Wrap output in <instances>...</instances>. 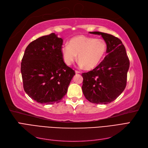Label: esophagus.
I'll return each instance as SVG.
<instances>
[{"label": "esophagus", "instance_id": "obj_1", "mask_svg": "<svg viewBox=\"0 0 148 148\" xmlns=\"http://www.w3.org/2000/svg\"><path fill=\"white\" fill-rule=\"evenodd\" d=\"M75 73H76V74H78V73H80V71H77V70H75Z\"/></svg>", "mask_w": 148, "mask_h": 148}]
</instances>
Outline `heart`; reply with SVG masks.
Here are the masks:
<instances>
[{"label":"heart","mask_w":148,"mask_h":148,"mask_svg":"<svg viewBox=\"0 0 148 148\" xmlns=\"http://www.w3.org/2000/svg\"><path fill=\"white\" fill-rule=\"evenodd\" d=\"M107 48L104 40L78 35L71 38L69 44L62 46L61 53L66 65L72 64L78 55L79 66L91 70L99 66L104 59Z\"/></svg>","instance_id":"obj_1"}]
</instances>
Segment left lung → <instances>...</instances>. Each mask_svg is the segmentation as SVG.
I'll use <instances>...</instances> for the list:
<instances>
[{
  "instance_id": "1",
  "label": "left lung",
  "mask_w": 148,
  "mask_h": 148,
  "mask_svg": "<svg viewBox=\"0 0 148 148\" xmlns=\"http://www.w3.org/2000/svg\"><path fill=\"white\" fill-rule=\"evenodd\" d=\"M107 44V56L96 69L82 73L84 96L94 104H107L114 101L126 87L130 62L126 49L120 40L114 36L98 31Z\"/></svg>"
}]
</instances>
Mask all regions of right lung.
Returning a JSON list of instances; mask_svg holds the SVG:
<instances>
[{
  "label": "right lung",
  "mask_w": 148,
  "mask_h": 148,
  "mask_svg": "<svg viewBox=\"0 0 148 148\" xmlns=\"http://www.w3.org/2000/svg\"><path fill=\"white\" fill-rule=\"evenodd\" d=\"M62 43L63 39L55 33L40 37L26 47L21 60L24 90L42 104L59 102L75 75L64 63Z\"/></svg>",
  "instance_id": "right-lung-1"
}]
</instances>
